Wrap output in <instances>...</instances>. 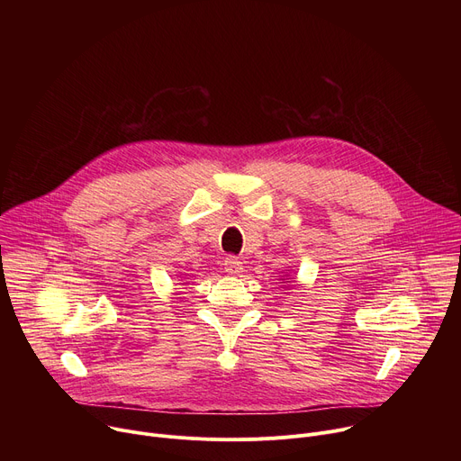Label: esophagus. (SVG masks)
<instances>
[{
  "mask_svg": "<svg viewBox=\"0 0 461 461\" xmlns=\"http://www.w3.org/2000/svg\"><path fill=\"white\" fill-rule=\"evenodd\" d=\"M224 270L228 276H239L242 272V262L237 257H226L224 260Z\"/></svg>",
  "mask_w": 461,
  "mask_h": 461,
  "instance_id": "1",
  "label": "esophagus"
}]
</instances>
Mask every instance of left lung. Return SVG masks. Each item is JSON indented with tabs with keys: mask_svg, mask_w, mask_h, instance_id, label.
Listing matches in <instances>:
<instances>
[{
	"mask_svg": "<svg viewBox=\"0 0 461 461\" xmlns=\"http://www.w3.org/2000/svg\"><path fill=\"white\" fill-rule=\"evenodd\" d=\"M281 281H285V279H281ZM286 283H290V281H286Z\"/></svg>",
	"mask_w": 461,
	"mask_h": 461,
	"instance_id": "left-lung-1",
	"label": "left lung"
}]
</instances>
